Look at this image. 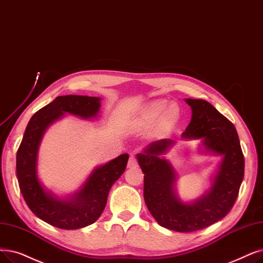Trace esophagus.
Returning a JSON list of instances; mask_svg holds the SVG:
<instances>
[{
    "label": "esophagus",
    "mask_w": 263,
    "mask_h": 263,
    "mask_svg": "<svg viewBox=\"0 0 263 263\" xmlns=\"http://www.w3.org/2000/svg\"><path fill=\"white\" fill-rule=\"evenodd\" d=\"M138 165V161H136V159L134 156H131L129 158V161H128V167H134Z\"/></svg>",
    "instance_id": "esophagus-1"
}]
</instances>
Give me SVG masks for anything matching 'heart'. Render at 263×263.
Wrapping results in <instances>:
<instances>
[{
	"label": "heart",
	"mask_w": 263,
	"mask_h": 263,
	"mask_svg": "<svg viewBox=\"0 0 263 263\" xmlns=\"http://www.w3.org/2000/svg\"><path fill=\"white\" fill-rule=\"evenodd\" d=\"M161 112L162 115L159 120V127L165 128L177 119L179 115V107L176 103H168L166 105L164 100H156L141 110L139 116L132 122L131 128L133 130H141L151 127L156 122Z\"/></svg>",
	"instance_id": "obj_1"
}]
</instances>
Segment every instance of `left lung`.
<instances>
[{
  "label": "left lung",
  "instance_id": "obj_1",
  "mask_svg": "<svg viewBox=\"0 0 263 263\" xmlns=\"http://www.w3.org/2000/svg\"><path fill=\"white\" fill-rule=\"evenodd\" d=\"M191 121L182 140H200L201 154L220 156L211 187L191 202L177 195V173L164 155L175 141L163 139L147 145L136 159L144 175V199L157 222L170 230L192 232L206 228L231 211L244 177V156L231 121L205 100L185 99Z\"/></svg>",
  "mask_w": 263,
  "mask_h": 263
}]
</instances>
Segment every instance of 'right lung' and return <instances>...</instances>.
I'll return each mask as SVG.
<instances>
[{
  "instance_id": "obj_1",
  "label": "right lung",
  "mask_w": 263,
  "mask_h": 263,
  "mask_svg": "<svg viewBox=\"0 0 263 263\" xmlns=\"http://www.w3.org/2000/svg\"><path fill=\"white\" fill-rule=\"evenodd\" d=\"M100 107L99 97H57L32 116L18 148L16 172L22 197L34 215L60 229H81L99 219L104 211L111 186L127 167L129 155L122 154L95 167L81 188L62 198L45 187L39 177L40 145L45 132L65 114L85 120H95L99 117Z\"/></svg>"
}]
</instances>
